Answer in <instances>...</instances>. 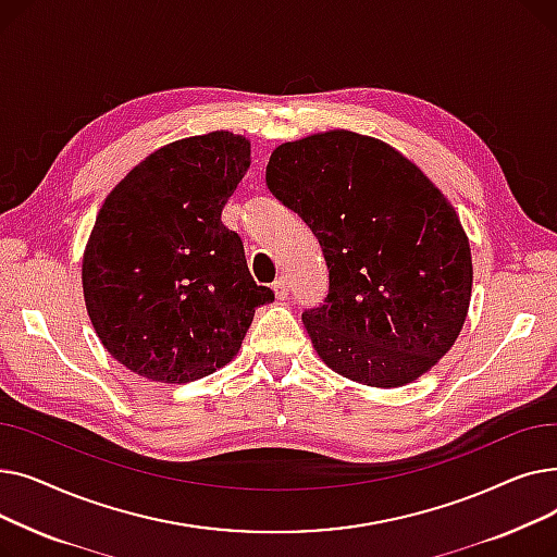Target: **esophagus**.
<instances>
[{
    "label": "esophagus",
    "mask_w": 557,
    "mask_h": 557,
    "mask_svg": "<svg viewBox=\"0 0 557 557\" xmlns=\"http://www.w3.org/2000/svg\"><path fill=\"white\" fill-rule=\"evenodd\" d=\"M273 294H275L277 300H286V296H288V284H286L284 277H277V280L273 282Z\"/></svg>",
    "instance_id": "34e87169"
}]
</instances>
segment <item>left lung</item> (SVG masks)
I'll return each mask as SVG.
<instances>
[{"label":"left lung","instance_id":"obj_1","mask_svg":"<svg viewBox=\"0 0 557 557\" xmlns=\"http://www.w3.org/2000/svg\"><path fill=\"white\" fill-rule=\"evenodd\" d=\"M267 185L323 248L330 294L302 313L327 368L399 388L454 347L472 300V248L449 198L395 146L345 128L284 141Z\"/></svg>","mask_w":557,"mask_h":557}]
</instances>
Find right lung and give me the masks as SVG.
<instances>
[{"mask_svg":"<svg viewBox=\"0 0 557 557\" xmlns=\"http://www.w3.org/2000/svg\"><path fill=\"white\" fill-rule=\"evenodd\" d=\"M250 139L212 131L160 146L112 187L83 250L92 327L131 372L187 384L237 357L259 305L237 232L221 223Z\"/></svg>","mask_w":557,"mask_h":557,"instance_id":"add662e5","label":"right lung"}]
</instances>
